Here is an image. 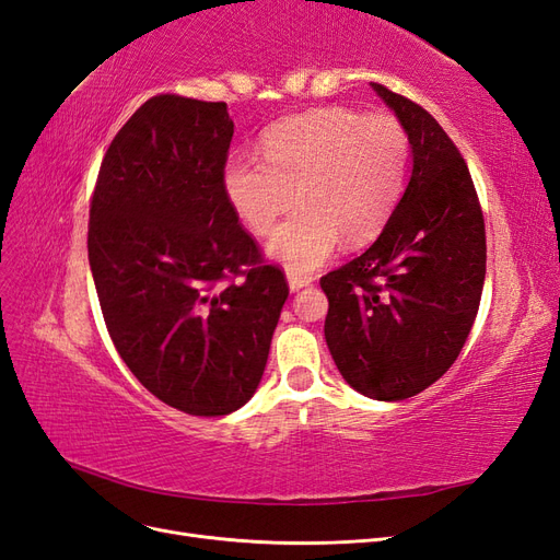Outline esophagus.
<instances>
[{"label": "esophagus", "instance_id": "obj_1", "mask_svg": "<svg viewBox=\"0 0 560 560\" xmlns=\"http://www.w3.org/2000/svg\"><path fill=\"white\" fill-rule=\"evenodd\" d=\"M287 282H290V290H292V292H299V290H303V287H308L313 280L290 273V276H287Z\"/></svg>", "mask_w": 560, "mask_h": 560}]
</instances>
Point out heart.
<instances>
[{
  "mask_svg": "<svg viewBox=\"0 0 560 560\" xmlns=\"http://www.w3.org/2000/svg\"><path fill=\"white\" fill-rule=\"evenodd\" d=\"M261 156H231L224 191L254 233L299 210L270 235L268 257L290 273H311L338 243L366 245L387 224L409 173V132L393 114L325 107L270 128Z\"/></svg>",
  "mask_w": 560,
  "mask_h": 560,
  "instance_id": "obj_1",
  "label": "heart"
}]
</instances>
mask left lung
I'll return each mask as SVG.
<instances>
[{
    "label": "left lung",
    "mask_w": 560,
    "mask_h": 560,
    "mask_svg": "<svg viewBox=\"0 0 560 560\" xmlns=\"http://www.w3.org/2000/svg\"><path fill=\"white\" fill-rule=\"evenodd\" d=\"M411 142V177L376 243L319 280L325 338L346 383L409 399L460 354L486 278V229L460 151L409 97L371 83Z\"/></svg>",
    "instance_id": "8db88e82"
}]
</instances>
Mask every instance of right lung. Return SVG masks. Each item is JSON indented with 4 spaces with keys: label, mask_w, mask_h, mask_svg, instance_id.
Masks as SVG:
<instances>
[{
    "label": "right lung",
    "mask_w": 560,
    "mask_h": 560,
    "mask_svg": "<svg viewBox=\"0 0 560 560\" xmlns=\"http://www.w3.org/2000/svg\"><path fill=\"white\" fill-rule=\"evenodd\" d=\"M226 103L156 95L116 132L91 202L89 261L121 360L191 416L241 409L290 294L224 191Z\"/></svg>",
    "instance_id": "1"
}]
</instances>
